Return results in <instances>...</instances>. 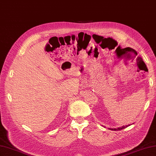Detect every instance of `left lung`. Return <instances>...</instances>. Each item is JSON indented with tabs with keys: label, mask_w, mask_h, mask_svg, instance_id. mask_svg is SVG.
<instances>
[{
	"label": "left lung",
	"mask_w": 156,
	"mask_h": 156,
	"mask_svg": "<svg viewBox=\"0 0 156 156\" xmlns=\"http://www.w3.org/2000/svg\"><path fill=\"white\" fill-rule=\"evenodd\" d=\"M131 125V124L130 125H123V126H122V127H118V128H108L109 129H110V130H113V131H119V130H121V129H125V128H126V127H127L128 126H130Z\"/></svg>",
	"instance_id": "1"
}]
</instances>
